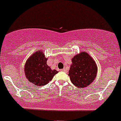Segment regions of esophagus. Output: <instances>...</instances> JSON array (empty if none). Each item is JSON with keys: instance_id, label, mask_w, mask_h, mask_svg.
Returning <instances> with one entry per match:
<instances>
[{"instance_id": "obj_1", "label": "esophagus", "mask_w": 121, "mask_h": 121, "mask_svg": "<svg viewBox=\"0 0 121 121\" xmlns=\"http://www.w3.org/2000/svg\"><path fill=\"white\" fill-rule=\"evenodd\" d=\"M61 71H63V72H66V69H65V68H64V69H61Z\"/></svg>"}]
</instances>
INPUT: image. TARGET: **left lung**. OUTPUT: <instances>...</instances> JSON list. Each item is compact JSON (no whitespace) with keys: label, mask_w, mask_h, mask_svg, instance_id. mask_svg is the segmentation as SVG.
Listing matches in <instances>:
<instances>
[{"label":"left lung","mask_w":121,"mask_h":121,"mask_svg":"<svg viewBox=\"0 0 121 121\" xmlns=\"http://www.w3.org/2000/svg\"><path fill=\"white\" fill-rule=\"evenodd\" d=\"M69 71L70 79L77 87H86L95 79L97 66L88 53L81 52L74 56Z\"/></svg>","instance_id":"8db88e82"}]
</instances>
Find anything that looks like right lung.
<instances>
[{
  "instance_id": "obj_1",
  "label": "right lung",
  "mask_w": 121,
  "mask_h": 121,
  "mask_svg": "<svg viewBox=\"0 0 121 121\" xmlns=\"http://www.w3.org/2000/svg\"><path fill=\"white\" fill-rule=\"evenodd\" d=\"M47 58L45 57L41 50L34 52L27 60L24 67L26 78L35 86H45L51 81L58 71L52 70L47 64Z\"/></svg>"
}]
</instances>
